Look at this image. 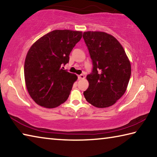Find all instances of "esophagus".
I'll use <instances>...</instances> for the list:
<instances>
[{
  "mask_svg": "<svg viewBox=\"0 0 157 157\" xmlns=\"http://www.w3.org/2000/svg\"><path fill=\"white\" fill-rule=\"evenodd\" d=\"M78 79H83V78H85V76L83 75V74H80V75L78 76Z\"/></svg>",
  "mask_w": 157,
  "mask_h": 157,
  "instance_id": "1",
  "label": "esophagus"
}]
</instances>
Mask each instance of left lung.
Wrapping results in <instances>:
<instances>
[{"mask_svg":"<svg viewBox=\"0 0 157 157\" xmlns=\"http://www.w3.org/2000/svg\"><path fill=\"white\" fill-rule=\"evenodd\" d=\"M83 38L93 65L87 76L89 87L84 97L97 108H108L125 92L131 76L130 60L122 45L110 34L86 32Z\"/></svg>","mask_w":157,"mask_h":157,"instance_id":"left-lung-1","label":"left lung"}]
</instances>
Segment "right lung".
<instances>
[{"label":"right lung","instance_id":"right-lung-1","mask_svg":"<svg viewBox=\"0 0 157 157\" xmlns=\"http://www.w3.org/2000/svg\"><path fill=\"white\" fill-rule=\"evenodd\" d=\"M82 32L54 30L33 44L25 58V80L30 97L38 105L54 108L67 99L75 74L63 70Z\"/></svg>","mask_w":157,"mask_h":157}]
</instances>
